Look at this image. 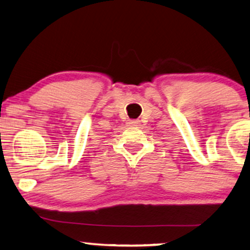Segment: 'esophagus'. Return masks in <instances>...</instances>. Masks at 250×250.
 I'll use <instances>...</instances> for the list:
<instances>
[{"label":"esophagus","mask_w":250,"mask_h":250,"mask_svg":"<svg viewBox=\"0 0 250 250\" xmlns=\"http://www.w3.org/2000/svg\"><path fill=\"white\" fill-rule=\"evenodd\" d=\"M128 125H130V127H136V125H140V122H138L137 120H130V121L128 122Z\"/></svg>","instance_id":"1"}]
</instances>
